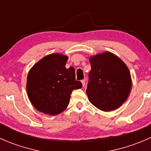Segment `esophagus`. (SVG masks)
<instances>
[{
	"label": "esophagus",
	"mask_w": 151,
	"mask_h": 151,
	"mask_svg": "<svg viewBox=\"0 0 151 151\" xmlns=\"http://www.w3.org/2000/svg\"><path fill=\"white\" fill-rule=\"evenodd\" d=\"M81 82H82V84H83V86L84 87L85 85V83H86V80H83Z\"/></svg>",
	"instance_id": "34e87169"
}]
</instances>
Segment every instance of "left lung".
<instances>
[{
    "instance_id": "left-lung-1",
    "label": "left lung",
    "mask_w": 151,
    "mask_h": 151,
    "mask_svg": "<svg viewBox=\"0 0 151 151\" xmlns=\"http://www.w3.org/2000/svg\"><path fill=\"white\" fill-rule=\"evenodd\" d=\"M90 63L91 70L88 74L86 93L91 104L105 112L121 106L132 86L128 67L109 52L91 58Z\"/></svg>"
}]
</instances>
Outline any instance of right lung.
I'll return each mask as SVG.
<instances>
[{"label": "right lung", "instance_id": "right-lung-1", "mask_svg": "<svg viewBox=\"0 0 151 151\" xmlns=\"http://www.w3.org/2000/svg\"><path fill=\"white\" fill-rule=\"evenodd\" d=\"M67 59L62 55H49L29 71L27 93L37 110L52 115L60 113L68 106L72 91L83 87L75 80L74 68L65 67Z\"/></svg>", "mask_w": 151, "mask_h": 151}]
</instances>
